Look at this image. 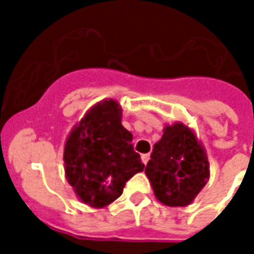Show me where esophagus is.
I'll use <instances>...</instances> for the list:
<instances>
[{"mask_svg":"<svg viewBox=\"0 0 254 254\" xmlns=\"http://www.w3.org/2000/svg\"><path fill=\"white\" fill-rule=\"evenodd\" d=\"M141 158H142V162L146 165V163L149 162V159H150V154H149V153H147V154H142L141 155Z\"/></svg>","mask_w":254,"mask_h":254,"instance_id":"esophagus-1","label":"esophagus"}]
</instances>
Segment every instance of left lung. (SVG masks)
Returning a JSON list of instances; mask_svg holds the SVG:
<instances>
[{
    "label": "left lung",
    "instance_id": "1",
    "mask_svg": "<svg viewBox=\"0 0 254 254\" xmlns=\"http://www.w3.org/2000/svg\"><path fill=\"white\" fill-rule=\"evenodd\" d=\"M150 158L145 173L155 197L169 207L189 205L209 179L204 147L182 123L163 129Z\"/></svg>",
    "mask_w": 254,
    "mask_h": 254
}]
</instances>
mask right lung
<instances>
[{
	"label": "right lung",
	"mask_w": 254,
	"mask_h": 254,
	"mask_svg": "<svg viewBox=\"0 0 254 254\" xmlns=\"http://www.w3.org/2000/svg\"><path fill=\"white\" fill-rule=\"evenodd\" d=\"M121 116L117 101L103 100L85 113L65 141L67 181L79 199L93 208L111 204L125 183L145 169Z\"/></svg>",
	"instance_id": "obj_1"
}]
</instances>
